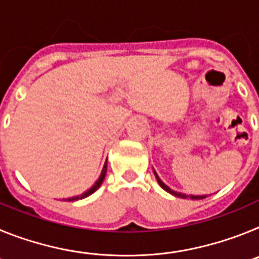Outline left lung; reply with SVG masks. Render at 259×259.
I'll use <instances>...</instances> for the list:
<instances>
[{"mask_svg": "<svg viewBox=\"0 0 259 259\" xmlns=\"http://www.w3.org/2000/svg\"><path fill=\"white\" fill-rule=\"evenodd\" d=\"M153 171H154L155 179H157V182H158V184H159V187H161L162 189H164V191H166V192H168V193H170V194H172V196H175V197H179V198H191V200H202V198H206V197H207V196H205V194H202V196H194V194H191V196H187V194L180 193V192L172 191V189H171L170 187H167V185L164 184V183L162 182L161 179H159V176L157 175V172H155V170H153Z\"/></svg>", "mask_w": 259, "mask_h": 259, "instance_id": "1", "label": "left lung"}]
</instances>
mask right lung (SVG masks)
Here are the masks:
<instances>
[{"mask_svg":"<svg viewBox=\"0 0 259 259\" xmlns=\"http://www.w3.org/2000/svg\"><path fill=\"white\" fill-rule=\"evenodd\" d=\"M106 170H107V159H106V162H105V164H104V168H102V171H101V175H100V178H98L97 180H96V183L95 184L92 185V187H91V188L88 189V191L87 192H84L83 194H80V196H75V197H71V198H63V201H77V200H83V198H85V197H88V196H91V194L92 193H95L96 191H97L98 188H100V187H101V184L102 183H104V179H105V176H106Z\"/></svg>","mask_w":259,"mask_h":259,"instance_id":"obj_1","label":"right lung"}]
</instances>
